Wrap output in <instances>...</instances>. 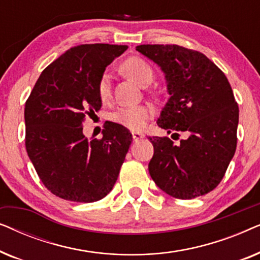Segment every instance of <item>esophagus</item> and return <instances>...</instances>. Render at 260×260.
<instances>
[{"instance_id":"1","label":"esophagus","mask_w":260,"mask_h":260,"mask_svg":"<svg viewBox=\"0 0 260 260\" xmlns=\"http://www.w3.org/2000/svg\"><path fill=\"white\" fill-rule=\"evenodd\" d=\"M145 136L143 134H140V133H133V138H134V141L135 142H138V141H141V140H143Z\"/></svg>"}]
</instances>
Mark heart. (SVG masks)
<instances>
[{"mask_svg":"<svg viewBox=\"0 0 260 260\" xmlns=\"http://www.w3.org/2000/svg\"><path fill=\"white\" fill-rule=\"evenodd\" d=\"M122 71L125 76L141 86L148 85L154 77L150 65L141 58H130L125 60L122 65ZM97 91L102 102H108L111 97V76L109 72H104L99 78ZM151 116L152 110L149 106H122L111 112L110 119L129 130L140 131L143 129L147 120L151 118Z\"/></svg>","mask_w":260,"mask_h":260,"instance_id":"1","label":"heart"}]
</instances>
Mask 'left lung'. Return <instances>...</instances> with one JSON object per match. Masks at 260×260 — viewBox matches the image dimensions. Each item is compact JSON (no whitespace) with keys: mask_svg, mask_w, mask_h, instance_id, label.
I'll use <instances>...</instances> for the list:
<instances>
[{"mask_svg":"<svg viewBox=\"0 0 260 260\" xmlns=\"http://www.w3.org/2000/svg\"><path fill=\"white\" fill-rule=\"evenodd\" d=\"M136 51L165 73L170 97L157 125L168 134L188 135L177 145L168 137H149L154 145L148 167L151 179L182 200L209 193L222 180L237 148L239 109L229 80L200 52L177 45H140Z\"/></svg>","mask_w":260,"mask_h":260,"instance_id":"1","label":"left lung"}]
</instances>
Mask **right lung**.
Wrapping results in <instances>:
<instances>
[{
    "label": "right lung",
    "mask_w": 260,
    "mask_h": 260,
    "mask_svg": "<svg viewBox=\"0 0 260 260\" xmlns=\"http://www.w3.org/2000/svg\"><path fill=\"white\" fill-rule=\"evenodd\" d=\"M125 45L92 44L71 48L42 71L24 108L26 149L39 177L56 197L94 202L115 186L133 136L105 123L102 140L83 134L86 115L102 108L99 78Z\"/></svg>",
    "instance_id": "right-lung-1"
}]
</instances>
